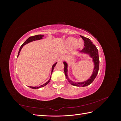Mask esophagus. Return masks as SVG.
Masks as SVG:
<instances>
[{
	"label": "esophagus",
	"mask_w": 121,
	"mask_h": 121,
	"mask_svg": "<svg viewBox=\"0 0 121 121\" xmlns=\"http://www.w3.org/2000/svg\"><path fill=\"white\" fill-rule=\"evenodd\" d=\"M63 59V54H60L58 55V56L57 58L58 61H61Z\"/></svg>",
	"instance_id": "1"
}]
</instances>
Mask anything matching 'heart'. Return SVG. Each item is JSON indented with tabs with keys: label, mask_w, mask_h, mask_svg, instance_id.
Returning <instances> with one entry per match:
<instances>
[{
	"label": "heart",
	"mask_w": 121,
	"mask_h": 121,
	"mask_svg": "<svg viewBox=\"0 0 121 121\" xmlns=\"http://www.w3.org/2000/svg\"><path fill=\"white\" fill-rule=\"evenodd\" d=\"M77 40L75 38L73 37H70L67 40V43L69 46H74L76 43H77ZM82 42L81 41H79L78 43H77L76 47H80L82 46Z\"/></svg>",
	"instance_id": "heart-1"
}]
</instances>
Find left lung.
I'll return each instance as SVG.
<instances>
[{
    "mask_svg": "<svg viewBox=\"0 0 121 121\" xmlns=\"http://www.w3.org/2000/svg\"><path fill=\"white\" fill-rule=\"evenodd\" d=\"M82 39L84 41V48L82 50L83 52H85L87 54H89L90 56L93 58V61L94 63V69H93V72L92 73V75L90 77V78L85 81L82 82H73L71 80H69L68 78L67 75L68 72V65L66 62L64 61V64L65 65L64 67V72L65 73V77L68 81L72 85L78 87H85L90 85L92 83L95 78L98 74L99 70V59L98 56V49L96 48V46L93 44L92 42L88 38H86L84 36H80Z\"/></svg>",
    "mask_w": 121,
    "mask_h": 121,
    "instance_id": "1",
    "label": "left lung"
}]
</instances>
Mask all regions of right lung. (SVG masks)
Listing matches in <instances>:
<instances>
[{"instance_id":"1","label":"right lung","mask_w":121,"mask_h":121,"mask_svg":"<svg viewBox=\"0 0 121 121\" xmlns=\"http://www.w3.org/2000/svg\"><path fill=\"white\" fill-rule=\"evenodd\" d=\"M43 36H44L43 35H37L33 36H31V37H29V38L26 40V41L23 44L21 45V46L20 47V50H19V52H18L17 57L19 56L21 49L22 48V47H23L25 45H26V44H27V43H29V42H32V41H35V40H37L41 39H42ZM56 64H57V63H55V64L52 65V72H53V69H54V67L56 66ZM50 78H51V77H50ZM50 80L49 79V80H48V81H47L46 83H45V84H44L43 85L40 86H39V87H31V86H30V87L29 86V87H30V88H32V89H38V88H40L44 87V86H45V85H46L47 84H48V83L50 82Z\"/></svg>"}]
</instances>
